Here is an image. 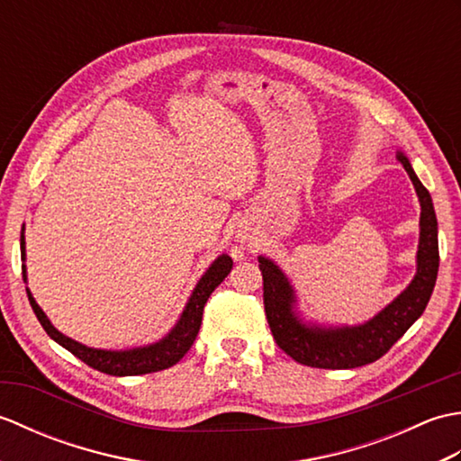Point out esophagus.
Returning <instances> with one entry per match:
<instances>
[{"instance_id":"1","label":"esophagus","mask_w":461,"mask_h":461,"mask_svg":"<svg viewBox=\"0 0 461 461\" xmlns=\"http://www.w3.org/2000/svg\"><path fill=\"white\" fill-rule=\"evenodd\" d=\"M238 241H240V243H248V238H240Z\"/></svg>"}]
</instances>
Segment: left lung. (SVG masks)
Listing matches in <instances>:
<instances>
[{"mask_svg":"<svg viewBox=\"0 0 461 461\" xmlns=\"http://www.w3.org/2000/svg\"><path fill=\"white\" fill-rule=\"evenodd\" d=\"M398 160L412 180L420 208V243L416 256V276L400 295L382 309L376 317L357 327H319L303 322L295 311V291L277 263L259 256L263 276V305L271 329L281 350L312 368H357L384 357L390 347L414 325L422 315L436 285L439 251H438V220L432 198L418 180L412 164L402 152Z\"/></svg>","mask_w":461,"mask_h":461,"instance_id":"obj_1","label":"left lung"}]
</instances>
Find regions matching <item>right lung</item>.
<instances>
[{
    "label": "right lung",
    "mask_w": 461,
    "mask_h": 461,
    "mask_svg": "<svg viewBox=\"0 0 461 461\" xmlns=\"http://www.w3.org/2000/svg\"><path fill=\"white\" fill-rule=\"evenodd\" d=\"M22 258L25 259L23 231H22ZM231 266L233 261L230 256H225V253L215 259L208 267V271L203 273L202 279L198 281V285H195V289L192 291L188 303H185V309L182 311L178 322H176L168 335L160 339L158 342H152V345L129 348V350L91 348V347L81 345V342L65 337L63 332H59L51 325V321L47 319L43 309L37 305L29 289H27V297H29V303H32L35 317L39 319V322H41V327L45 329L47 335L55 342H59L61 347H65L68 352H73L77 358H81L85 365H89L91 368L104 372V375H111V376H139V375H149V372H158V370L174 366L176 362H178L185 352L190 350L195 337H198L205 301L210 299L213 289L218 287L225 277H228ZM22 271H23V281H27L25 266H22Z\"/></svg>",
    "instance_id": "add662e5"
}]
</instances>
